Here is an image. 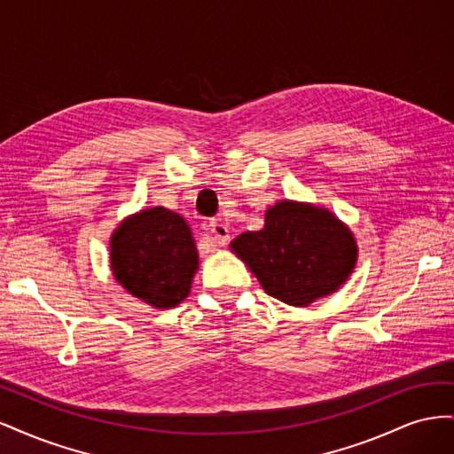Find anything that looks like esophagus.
<instances>
[{
    "instance_id": "1",
    "label": "esophagus",
    "mask_w": 454,
    "mask_h": 454,
    "mask_svg": "<svg viewBox=\"0 0 454 454\" xmlns=\"http://www.w3.org/2000/svg\"><path fill=\"white\" fill-rule=\"evenodd\" d=\"M208 229H210V232H212L214 240H215L219 246H225V244L229 242L231 235H229V227H227L225 223H222V222H217V219H214V222H210Z\"/></svg>"
}]
</instances>
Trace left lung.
<instances>
[{
    "label": "left lung",
    "mask_w": 454,
    "mask_h": 454,
    "mask_svg": "<svg viewBox=\"0 0 454 454\" xmlns=\"http://www.w3.org/2000/svg\"><path fill=\"white\" fill-rule=\"evenodd\" d=\"M263 290L282 303L303 307L333 294L358 257L352 232L324 208L278 202L265 214V227L232 240Z\"/></svg>",
    "instance_id": "obj_1"
}]
</instances>
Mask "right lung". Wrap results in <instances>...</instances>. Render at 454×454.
Instances as JSON below:
<instances>
[{"label":"right lung","mask_w":454,"mask_h":454,"mask_svg":"<svg viewBox=\"0 0 454 454\" xmlns=\"http://www.w3.org/2000/svg\"><path fill=\"white\" fill-rule=\"evenodd\" d=\"M197 265V246L185 219L160 206L125 219L112 237L114 277L155 309L182 303Z\"/></svg>","instance_id":"right-lung-1"}]
</instances>
